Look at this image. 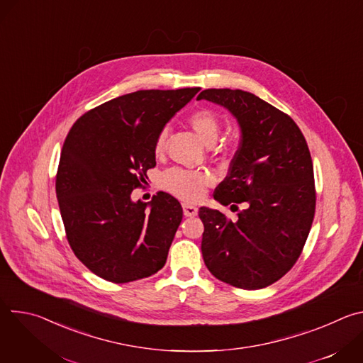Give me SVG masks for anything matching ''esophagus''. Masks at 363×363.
<instances>
[{
	"label": "esophagus",
	"mask_w": 363,
	"mask_h": 363,
	"mask_svg": "<svg viewBox=\"0 0 363 363\" xmlns=\"http://www.w3.org/2000/svg\"><path fill=\"white\" fill-rule=\"evenodd\" d=\"M182 210L185 217H195L198 214V208L191 203H182Z\"/></svg>",
	"instance_id": "34e87169"
}]
</instances>
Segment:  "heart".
I'll list each match as a JSON object with an SVG mask.
<instances>
[{
  "mask_svg": "<svg viewBox=\"0 0 363 363\" xmlns=\"http://www.w3.org/2000/svg\"><path fill=\"white\" fill-rule=\"evenodd\" d=\"M189 126L195 130L199 139L205 145H213L220 133L221 122L218 116L210 109H196L188 116ZM167 129H162L155 140V153H162L167 142ZM213 182V177L208 172L202 171H188L182 168H172L162 175V188L184 199V201H198L203 196L206 186Z\"/></svg>",
  "mask_w": 363,
  "mask_h": 363,
  "instance_id": "heart-1",
  "label": "heart"
}]
</instances>
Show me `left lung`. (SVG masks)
Instances as JSON below:
<instances>
[{
  "instance_id": "obj_1",
  "label": "left lung",
  "mask_w": 363,
  "mask_h": 363,
  "mask_svg": "<svg viewBox=\"0 0 363 363\" xmlns=\"http://www.w3.org/2000/svg\"><path fill=\"white\" fill-rule=\"evenodd\" d=\"M205 99L238 121L241 142L227 178L216 188L237 220L201 206L203 263L218 280L244 290L267 287L297 262L316 210L313 162L296 122L244 90L206 89Z\"/></svg>"
}]
</instances>
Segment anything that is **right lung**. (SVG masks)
Segmentation results:
<instances>
[{
	"mask_svg": "<svg viewBox=\"0 0 363 363\" xmlns=\"http://www.w3.org/2000/svg\"><path fill=\"white\" fill-rule=\"evenodd\" d=\"M198 91L123 94L86 112L69 130L56 175L60 214L74 255L103 280L129 283L165 266L181 203L162 191L149 203L133 202L130 194L157 165V136Z\"/></svg>",
	"mask_w": 363,
	"mask_h": 363,
	"instance_id": "right-lung-1",
	"label": "right lung"
}]
</instances>
